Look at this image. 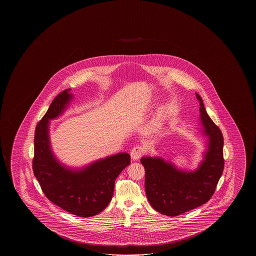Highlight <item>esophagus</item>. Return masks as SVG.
<instances>
[{
	"label": "esophagus",
	"instance_id": "1",
	"mask_svg": "<svg viewBox=\"0 0 256 256\" xmlns=\"http://www.w3.org/2000/svg\"><path fill=\"white\" fill-rule=\"evenodd\" d=\"M144 152V148L141 146H134L132 148V150L130 152V156H131V159L133 160H138L141 156H142V154Z\"/></svg>",
	"mask_w": 256,
	"mask_h": 256
}]
</instances>
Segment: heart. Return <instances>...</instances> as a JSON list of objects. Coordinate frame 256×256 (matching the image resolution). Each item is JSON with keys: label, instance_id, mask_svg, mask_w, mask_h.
<instances>
[{"label": "heart", "instance_id": "heart-1", "mask_svg": "<svg viewBox=\"0 0 256 256\" xmlns=\"http://www.w3.org/2000/svg\"><path fill=\"white\" fill-rule=\"evenodd\" d=\"M174 112H175V106L172 102L164 104L157 112V114H155L154 117L149 125L148 131L150 133H152L159 130L162 126H164L165 122H168V120L173 116Z\"/></svg>", "mask_w": 256, "mask_h": 256}]
</instances>
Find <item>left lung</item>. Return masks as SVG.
<instances>
[{
    "mask_svg": "<svg viewBox=\"0 0 256 256\" xmlns=\"http://www.w3.org/2000/svg\"><path fill=\"white\" fill-rule=\"evenodd\" d=\"M201 133L207 138L204 160L194 170H182L160 157L144 156L146 193L152 207L160 214L178 216L204 204L212 196L224 168L223 136L206 112L201 96Z\"/></svg>",
    "mask_w": 256,
    "mask_h": 256,
    "instance_id": "obj_1",
    "label": "left lung"
}]
</instances>
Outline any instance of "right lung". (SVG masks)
<instances>
[{
    "mask_svg": "<svg viewBox=\"0 0 256 256\" xmlns=\"http://www.w3.org/2000/svg\"><path fill=\"white\" fill-rule=\"evenodd\" d=\"M73 99L70 89L55 97L38 122L34 134L33 172L46 196L70 214L91 217L100 214L112 198L115 180L130 164L126 152H118L88 164L68 168L55 157L50 147V120L59 117Z\"/></svg>",
    "mask_w": 256,
    "mask_h": 256,
    "instance_id": "right-lung-1",
    "label": "right lung"
}]
</instances>
